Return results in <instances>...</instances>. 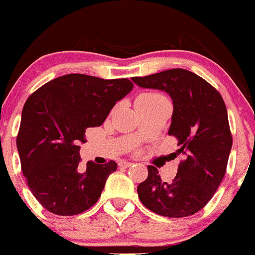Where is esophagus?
<instances>
[{
	"instance_id": "34e87169",
	"label": "esophagus",
	"mask_w": 255,
	"mask_h": 255,
	"mask_svg": "<svg viewBox=\"0 0 255 255\" xmlns=\"http://www.w3.org/2000/svg\"><path fill=\"white\" fill-rule=\"evenodd\" d=\"M132 164H133V163H130V161L122 160V161H120V164H118V165L122 166V168H128V166H130V165H132Z\"/></svg>"
}]
</instances>
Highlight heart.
<instances>
[{
	"mask_svg": "<svg viewBox=\"0 0 255 255\" xmlns=\"http://www.w3.org/2000/svg\"><path fill=\"white\" fill-rule=\"evenodd\" d=\"M138 100H146V101H163L165 100V97L161 96V95L155 94V92H145V94H142Z\"/></svg>",
	"mask_w": 255,
	"mask_h": 255,
	"instance_id": "heart-1",
	"label": "heart"
}]
</instances>
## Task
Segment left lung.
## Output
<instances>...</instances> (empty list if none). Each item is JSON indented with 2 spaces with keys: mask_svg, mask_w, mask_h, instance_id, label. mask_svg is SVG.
Returning <instances> with one entry per match:
<instances>
[{
  "mask_svg": "<svg viewBox=\"0 0 255 255\" xmlns=\"http://www.w3.org/2000/svg\"><path fill=\"white\" fill-rule=\"evenodd\" d=\"M143 89L160 90L173 100L169 135L177 138L184 160L173 182H163L155 166L137 187L142 204L165 217H187L201 210L220 186L232 148L228 115L215 87L185 69L132 78Z\"/></svg>",
  "mask_w": 255,
  "mask_h": 255,
  "instance_id": "8db88e82",
  "label": "left lung"
}]
</instances>
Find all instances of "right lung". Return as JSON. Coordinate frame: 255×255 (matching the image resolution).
<instances>
[{
	"label": "right lung",
	"instance_id": "obj_1",
	"mask_svg": "<svg viewBox=\"0 0 255 255\" xmlns=\"http://www.w3.org/2000/svg\"><path fill=\"white\" fill-rule=\"evenodd\" d=\"M132 89L127 79L69 74L47 82L28 97L17 149L30 191L49 212L79 215L100 199L117 164L87 161L81 173L80 144L86 142L85 130L101 126L116 102Z\"/></svg>",
	"mask_w": 255,
	"mask_h": 255
}]
</instances>
